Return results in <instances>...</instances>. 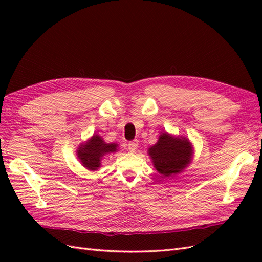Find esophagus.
<instances>
[{
	"instance_id": "esophagus-1",
	"label": "esophagus",
	"mask_w": 262,
	"mask_h": 262,
	"mask_svg": "<svg viewBox=\"0 0 262 262\" xmlns=\"http://www.w3.org/2000/svg\"><path fill=\"white\" fill-rule=\"evenodd\" d=\"M138 147H139V143H138V141H132V142H129V144H128V148H129V150L130 152H136V150L138 149Z\"/></svg>"
}]
</instances>
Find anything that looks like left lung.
Here are the masks:
<instances>
[{
	"instance_id": "1",
	"label": "left lung",
	"mask_w": 262,
	"mask_h": 262,
	"mask_svg": "<svg viewBox=\"0 0 262 262\" xmlns=\"http://www.w3.org/2000/svg\"><path fill=\"white\" fill-rule=\"evenodd\" d=\"M147 154L163 177L172 178L191 164L194 149L188 138L161 132L156 143L147 149Z\"/></svg>"
}]
</instances>
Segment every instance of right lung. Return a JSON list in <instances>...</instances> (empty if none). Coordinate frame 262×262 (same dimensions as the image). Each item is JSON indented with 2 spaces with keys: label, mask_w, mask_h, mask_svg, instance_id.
Here are the masks:
<instances>
[{
  "label": "right lung",
  "mask_w": 262,
  "mask_h": 262,
  "mask_svg": "<svg viewBox=\"0 0 262 262\" xmlns=\"http://www.w3.org/2000/svg\"><path fill=\"white\" fill-rule=\"evenodd\" d=\"M117 143H106L99 134H94L89 140L78 145L76 155L86 169L96 171L100 168L102 157L118 152Z\"/></svg>",
  "instance_id": "1"
}]
</instances>
